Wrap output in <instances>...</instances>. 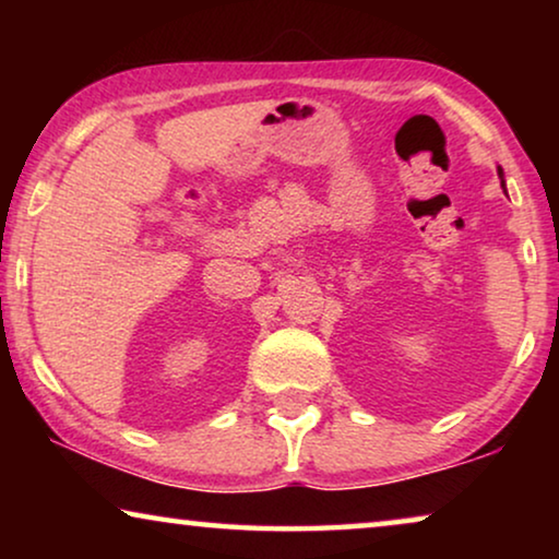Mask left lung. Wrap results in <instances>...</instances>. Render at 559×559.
<instances>
[{"label": "left lung", "mask_w": 559, "mask_h": 559, "mask_svg": "<svg viewBox=\"0 0 559 559\" xmlns=\"http://www.w3.org/2000/svg\"><path fill=\"white\" fill-rule=\"evenodd\" d=\"M499 175H503V173H501V167H499Z\"/></svg>", "instance_id": "1"}]
</instances>
